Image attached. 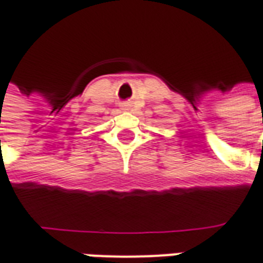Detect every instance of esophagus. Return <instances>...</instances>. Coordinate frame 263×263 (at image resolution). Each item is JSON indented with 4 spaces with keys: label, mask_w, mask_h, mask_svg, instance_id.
<instances>
[{
    "label": "esophagus",
    "mask_w": 263,
    "mask_h": 263,
    "mask_svg": "<svg viewBox=\"0 0 263 263\" xmlns=\"http://www.w3.org/2000/svg\"><path fill=\"white\" fill-rule=\"evenodd\" d=\"M122 108H123V109H127V108H129V105H123Z\"/></svg>",
    "instance_id": "obj_1"
}]
</instances>
